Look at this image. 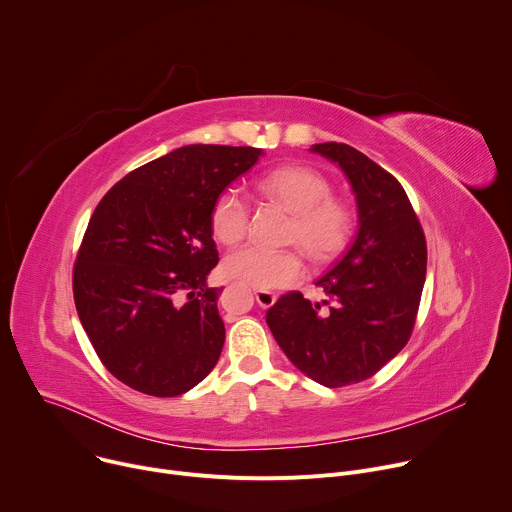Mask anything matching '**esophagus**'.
<instances>
[{
  "label": "esophagus",
  "mask_w": 512,
  "mask_h": 512,
  "mask_svg": "<svg viewBox=\"0 0 512 512\" xmlns=\"http://www.w3.org/2000/svg\"><path fill=\"white\" fill-rule=\"evenodd\" d=\"M255 300L261 308H271L277 302V296L269 289H255Z\"/></svg>",
  "instance_id": "1"
}]
</instances>
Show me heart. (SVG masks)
Listing matches in <instances>:
<instances>
[{
    "instance_id": "heart-1",
    "label": "heart",
    "mask_w": 512,
    "mask_h": 512,
    "mask_svg": "<svg viewBox=\"0 0 512 512\" xmlns=\"http://www.w3.org/2000/svg\"><path fill=\"white\" fill-rule=\"evenodd\" d=\"M257 190L285 210L294 212L285 243L298 245L314 263L336 259L350 241L354 214L348 202L332 196V186L324 174L314 168L289 164L261 176ZM251 223V210L235 190L218 194L210 210V229L216 241L235 245L245 239ZM231 279L255 289H283L298 283L306 265L296 249L269 251L257 245H245L231 251L223 263Z\"/></svg>"
}]
</instances>
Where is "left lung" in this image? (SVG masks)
<instances>
[{
	"mask_svg": "<svg viewBox=\"0 0 512 512\" xmlns=\"http://www.w3.org/2000/svg\"><path fill=\"white\" fill-rule=\"evenodd\" d=\"M312 152L338 164L356 194L358 233L316 281L312 304L289 291L267 310V326L296 367L338 389L377 375L409 342L425 283L427 245L419 218L393 174L346 143Z\"/></svg>",
	"mask_w": 512,
	"mask_h": 512,
	"instance_id": "1",
	"label": "left lung"
}]
</instances>
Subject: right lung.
<instances>
[{"instance_id": "right-lung-1", "label": "right lung", "mask_w": 512, "mask_h": 512, "mask_svg": "<svg viewBox=\"0 0 512 512\" xmlns=\"http://www.w3.org/2000/svg\"><path fill=\"white\" fill-rule=\"evenodd\" d=\"M257 148L186 145L121 178L85 231L72 294L81 324L127 387L178 397L221 356L225 324L206 275L218 263L210 210Z\"/></svg>"}]
</instances>
